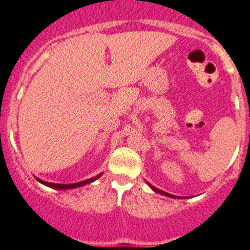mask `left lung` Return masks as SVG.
<instances>
[{
	"mask_svg": "<svg viewBox=\"0 0 250 250\" xmlns=\"http://www.w3.org/2000/svg\"><path fill=\"white\" fill-rule=\"evenodd\" d=\"M149 185H150V184H149ZM150 187H151V189H152V190H155L156 193H160V194H163V195L170 196V198H175V195H171V194H169V193H165V191L160 190V189H158V188H155V187H152V185H150Z\"/></svg>",
	"mask_w": 250,
	"mask_h": 250,
	"instance_id": "obj_1",
	"label": "left lung"
}]
</instances>
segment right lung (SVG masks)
Returning a JSON list of instances; mask_svg holds the SVG:
<instances>
[{"label":"right lung","instance_id":"obj_1","mask_svg":"<svg viewBox=\"0 0 250 250\" xmlns=\"http://www.w3.org/2000/svg\"><path fill=\"white\" fill-rule=\"evenodd\" d=\"M100 175L95 176V178L92 179H87V180H85V182H80V183H76V184H54V183H47V182H43V180H41V179H37L40 183H42V184L47 185V187L50 188H54V189H74V188H79V187H83V185L89 184V183L94 182V180H96V179L99 178Z\"/></svg>","mask_w":250,"mask_h":250}]
</instances>
